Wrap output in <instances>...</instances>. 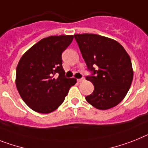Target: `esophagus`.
Returning <instances> with one entry per match:
<instances>
[{"label": "esophagus", "mask_w": 148, "mask_h": 148, "mask_svg": "<svg viewBox=\"0 0 148 148\" xmlns=\"http://www.w3.org/2000/svg\"><path fill=\"white\" fill-rule=\"evenodd\" d=\"M84 80H85V79H84V77H83V78H80V79H77V81L79 82V83H80V82L84 81Z\"/></svg>", "instance_id": "esophagus-1"}]
</instances>
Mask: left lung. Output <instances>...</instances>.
<instances>
[{"mask_svg":"<svg viewBox=\"0 0 148 148\" xmlns=\"http://www.w3.org/2000/svg\"><path fill=\"white\" fill-rule=\"evenodd\" d=\"M74 36L88 69L93 72V76L86 77L94 85V91L86 100L99 110L116 106L126 95L133 79L129 54L111 38L95 34Z\"/></svg>","mask_w":148,"mask_h":148,"instance_id":"left-lung-1","label":"left lung"}]
</instances>
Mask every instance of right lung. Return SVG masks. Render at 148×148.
<instances>
[{
	"mask_svg": "<svg viewBox=\"0 0 148 148\" xmlns=\"http://www.w3.org/2000/svg\"><path fill=\"white\" fill-rule=\"evenodd\" d=\"M74 35L50 36L26 51L16 67V85L22 100L36 112L49 114L64 101L75 78H66L62 53ZM56 74L59 77L56 78Z\"/></svg>",
	"mask_w": 148,
	"mask_h": 148,
	"instance_id": "add662e5",
	"label": "right lung"
}]
</instances>
